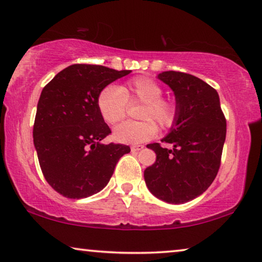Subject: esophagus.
<instances>
[{
  "label": "esophagus",
  "mask_w": 262,
  "mask_h": 262,
  "mask_svg": "<svg viewBox=\"0 0 262 262\" xmlns=\"http://www.w3.org/2000/svg\"><path fill=\"white\" fill-rule=\"evenodd\" d=\"M141 149H143V146H142V145L132 146V150H133V152H138V150H141Z\"/></svg>",
  "instance_id": "esophagus-1"
}]
</instances>
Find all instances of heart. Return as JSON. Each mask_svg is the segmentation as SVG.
Segmentation results:
<instances>
[{
  "label": "heart",
  "instance_id": "1",
  "mask_svg": "<svg viewBox=\"0 0 262 262\" xmlns=\"http://www.w3.org/2000/svg\"><path fill=\"white\" fill-rule=\"evenodd\" d=\"M163 86L149 77H135L119 88L108 85L99 91L97 109L104 122L115 124L126 116L127 104L141 103L138 119L142 121L121 123L114 129V140L126 145L146 142L153 139L158 127L168 129L176 123L178 108L171 98L163 97Z\"/></svg>",
  "mask_w": 262,
  "mask_h": 262
}]
</instances>
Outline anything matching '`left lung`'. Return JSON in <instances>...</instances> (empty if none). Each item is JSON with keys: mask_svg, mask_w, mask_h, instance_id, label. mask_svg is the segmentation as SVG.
<instances>
[{"mask_svg": "<svg viewBox=\"0 0 262 262\" xmlns=\"http://www.w3.org/2000/svg\"><path fill=\"white\" fill-rule=\"evenodd\" d=\"M158 78L176 96L178 116L168 135L160 143L147 147L157 154L145 169L148 190L159 200L183 204L204 192L216 178L226 141L227 121L217 91L189 73L165 71Z\"/></svg>", "mask_w": 262, "mask_h": 262, "instance_id": "1", "label": "left lung"}]
</instances>
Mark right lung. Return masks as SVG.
<instances>
[{"label":"right lung","instance_id":"obj_1","mask_svg":"<svg viewBox=\"0 0 262 262\" xmlns=\"http://www.w3.org/2000/svg\"><path fill=\"white\" fill-rule=\"evenodd\" d=\"M130 72L73 64L42 89L33 139L46 182L64 197L79 200L99 192L120 158L130 152L127 145L101 143L112 130L97 109L99 91Z\"/></svg>","mask_w":262,"mask_h":262}]
</instances>
